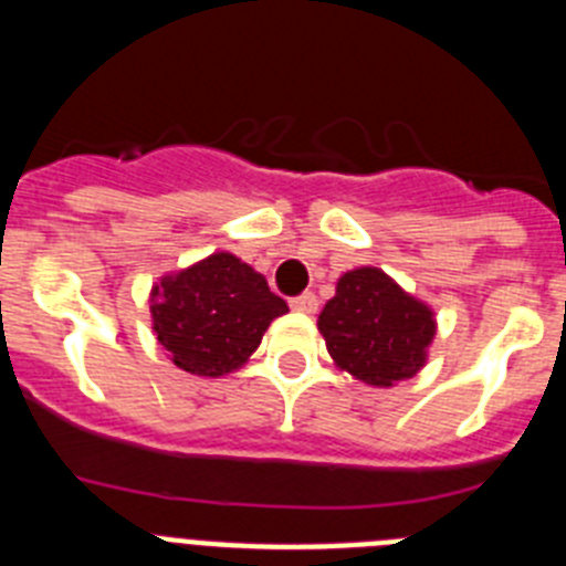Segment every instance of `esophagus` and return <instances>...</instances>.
<instances>
[{"instance_id": "34e87169", "label": "esophagus", "mask_w": 566, "mask_h": 566, "mask_svg": "<svg viewBox=\"0 0 566 566\" xmlns=\"http://www.w3.org/2000/svg\"><path fill=\"white\" fill-rule=\"evenodd\" d=\"M289 306H292L294 312H300V314H314V312H317V297H314L312 292L297 294V297L289 300Z\"/></svg>"}]
</instances>
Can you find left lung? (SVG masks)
Returning a JSON list of instances; mask_svg holds the SVG:
<instances>
[{"label":"left lung","mask_w":566,"mask_h":566,"mask_svg":"<svg viewBox=\"0 0 566 566\" xmlns=\"http://www.w3.org/2000/svg\"><path fill=\"white\" fill-rule=\"evenodd\" d=\"M317 328L339 371L374 388H391L424 368L437 314L382 269L359 266L337 280Z\"/></svg>","instance_id":"left-lung-1"}]
</instances>
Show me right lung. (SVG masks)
I'll list each match as a JSON object with an SVG mask.
<instances>
[{"mask_svg": "<svg viewBox=\"0 0 566 566\" xmlns=\"http://www.w3.org/2000/svg\"><path fill=\"white\" fill-rule=\"evenodd\" d=\"M286 300L232 252H214L164 274L149 292L153 332L181 371L227 377L258 352Z\"/></svg>", "mask_w": 566, "mask_h": 566, "instance_id": "right-lung-1", "label": "right lung"}]
</instances>
